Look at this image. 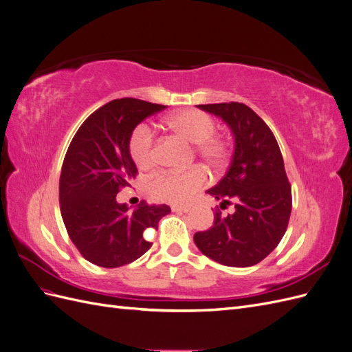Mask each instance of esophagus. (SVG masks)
I'll list each match as a JSON object with an SVG mask.
<instances>
[{"instance_id": "esophagus-1", "label": "esophagus", "mask_w": 352, "mask_h": 352, "mask_svg": "<svg viewBox=\"0 0 352 352\" xmlns=\"http://www.w3.org/2000/svg\"><path fill=\"white\" fill-rule=\"evenodd\" d=\"M172 210L175 212H188L190 210V207H188V206H172Z\"/></svg>"}]
</instances>
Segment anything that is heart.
I'll use <instances>...</instances> for the list:
<instances>
[{
	"instance_id": "heart-1",
	"label": "heart",
	"mask_w": 352,
	"mask_h": 352,
	"mask_svg": "<svg viewBox=\"0 0 352 352\" xmlns=\"http://www.w3.org/2000/svg\"><path fill=\"white\" fill-rule=\"evenodd\" d=\"M170 131L194 144V153L210 168H220L226 163L229 145L223 138L214 135L216 122L204 111L188 109L170 114L166 119ZM129 154L138 168L146 170L154 166L155 140L146 124L136 126L129 138ZM206 184V173L199 167L184 172L163 170L150 180L151 194L172 204H185Z\"/></svg>"
}]
</instances>
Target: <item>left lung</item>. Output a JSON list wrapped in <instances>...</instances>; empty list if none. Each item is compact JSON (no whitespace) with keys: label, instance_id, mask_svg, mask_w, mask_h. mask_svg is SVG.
I'll return each instance as SVG.
<instances>
[{"label":"left lung","instance_id":"1","mask_svg":"<svg viewBox=\"0 0 352 352\" xmlns=\"http://www.w3.org/2000/svg\"><path fill=\"white\" fill-rule=\"evenodd\" d=\"M232 131L235 148L226 175L207 190L220 208L208 230L194 242L208 258L230 267H250L264 260L283 238L292 210L291 185L278 141L260 116L242 102L201 104Z\"/></svg>","mask_w":352,"mask_h":352}]
</instances>
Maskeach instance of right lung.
<instances>
[{
  "mask_svg": "<svg viewBox=\"0 0 352 352\" xmlns=\"http://www.w3.org/2000/svg\"><path fill=\"white\" fill-rule=\"evenodd\" d=\"M166 109L136 98L113 100L82 123L69 145L60 175V210L74 247L95 265L120 267L151 248L148 229L170 207L141 201L133 211L116 195L138 170L129 154V138L146 117Z\"/></svg>",
  "mask_w": 352,
  "mask_h": 352,
  "instance_id": "obj_1",
  "label": "right lung"
}]
</instances>
